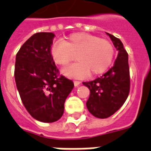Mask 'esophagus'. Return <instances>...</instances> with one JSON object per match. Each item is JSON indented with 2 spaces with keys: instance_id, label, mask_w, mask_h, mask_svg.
<instances>
[{
  "instance_id": "34e87169",
  "label": "esophagus",
  "mask_w": 151,
  "mask_h": 151,
  "mask_svg": "<svg viewBox=\"0 0 151 151\" xmlns=\"http://www.w3.org/2000/svg\"><path fill=\"white\" fill-rule=\"evenodd\" d=\"M73 84H74V86H75V87H78V86L80 85L81 81H73Z\"/></svg>"
}]
</instances>
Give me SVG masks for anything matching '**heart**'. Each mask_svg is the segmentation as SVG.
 Instances as JSON below:
<instances>
[{
	"mask_svg": "<svg viewBox=\"0 0 151 151\" xmlns=\"http://www.w3.org/2000/svg\"><path fill=\"white\" fill-rule=\"evenodd\" d=\"M51 55L55 63L66 66L76 59L78 63L66 67L63 73L69 78H83L88 74L98 75L112 63L114 48L106 39L86 33H75L63 41L52 45Z\"/></svg>",
	"mask_w": 151,
	"mask_h": 151,
	"instance_id": "heart-1",
	"label": "heart"
}]
</instances>
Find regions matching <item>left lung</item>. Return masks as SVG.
Instances as JSON below:
<instances>
[{
    "label": "left lung",
    "mask_w": 151,
    "mask_h": 151,
    "mask_svg": "<svg viewBox=\"0 0 151 151\" xmlns=\"http://www.w3.org/2000/svg\"><path fill=\"white\" fill-rule=\"evenodd\" d=\"M118 51L114 66L96 80L83 82L90 90L86 106L88 111L98 118L110 117L122 107L130 90L129 56L121 40L106 33Z\"/></svg>",
    "instance_id": "8db88e82"
}]
</instances>
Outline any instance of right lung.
<instances>
[{
    "instance_id": "right-lung-1",
    "label": "right lung",
    "mask_w": 151,
    "mask_h": 151,
    "mask_svg": "<svg viewBox=\"0 0 151 151\" xmlns=\"http://www.w3.org/2000/svg\"><path fill=\"white\" fill-rule=\"evenodd\" d=\"M55 34L31 36L16 54L15 80L23 105L39 122H55L63 116L65 100L73 82L59 71L51 55Z\"/></svg>"
}]
</instances>
